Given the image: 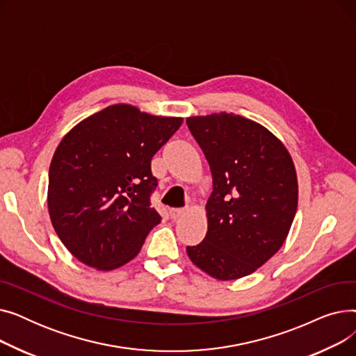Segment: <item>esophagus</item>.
<instances>
[{
	"label": "esophagus",
	"mask_w": 356,
	"mask_h": 356,
	"mask_svg": "<svg viewBox=\"0 0 356 356\" xmlns=\"http://www.w3.org/2000/svg\"><path fill=\"white\" fill-rule=\"evenodd\" d=\"M186 212H188V209H186V208H172L170 209V216L173 219H177V218L183 216Z\"/></svg>",
	"instance_id": "esophagus-1"
}]
</instances>
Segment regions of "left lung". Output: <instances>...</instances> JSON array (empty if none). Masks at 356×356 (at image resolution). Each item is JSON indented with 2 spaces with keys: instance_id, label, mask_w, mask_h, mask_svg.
Here are the masks:
<instances>
[{
  "instance_id": "left-lung-1",
  "label": "left lung",
  "mask_w": 356,
  "mask_h": 356,
  "mask_svg": "<svg viewBox=\"0 0 356 356\" xmlns=\"http://www.w3.org/2000/svg\"><path fill=\"white\" fill-rule=\"evenodd\" d=\"M207 157L213 191L208 232L189 258L218 280L254 273L280 250L297 211L293 160L267 128L235 114L186 120Z\"/></svg>"
}]
</instances>
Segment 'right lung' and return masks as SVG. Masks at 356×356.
I'll use <instances>...</instances> for the list:
<instances>
[{"mask_svg":"<svg viewBox=\"0 0 356 356\" xmlns=\"http://www.w3.org/2000/svg\"><path fill=\"white\" fill-rule=\"evenodd\" d=\"M181 122L112 105L63 137L49 170V213L81 263L108 271L140 252L161 220L152 207V159Z\"/></svg>","mask_w":356,"mask_h":356,"instance_id":"right-lung-1","label":"right lung"}]
</instances>
